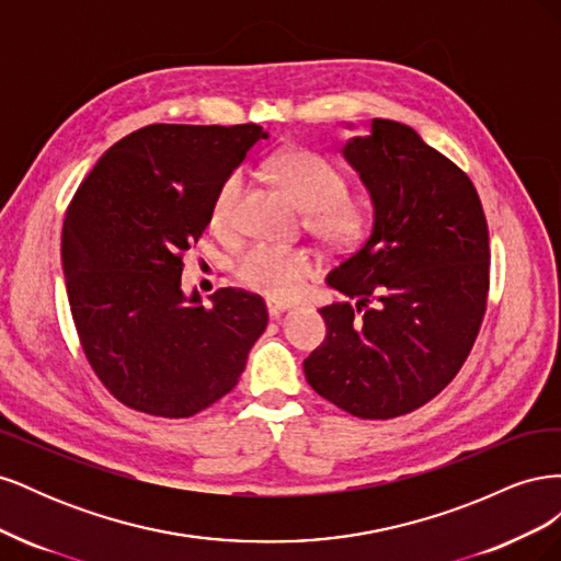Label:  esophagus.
I'll return each mask as SVG.
<instances>
[{"label":"esophagus","instance_id":"1","mask_svg":"<svg viewBox=\"0 0 561 561\" xmlns=\"http://www.w3.org/2000/svg\"><path fill=\"white\" fill-rule=\"evenodd\" d=\"M266 309H268V313H271V316H280L283 311H290V309H295V301H285V299H274V297H268V299H266Z\"/></svg>","mask_w":561,"mask_h":561}]
</instances>
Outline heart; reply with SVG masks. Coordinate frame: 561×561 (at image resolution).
Instances as JSON below:
<instances>
[{
	"mask_svg": "<svg viewBox=\"0 0 561 561\" xmlns=\"http://www.w3.org/2000/svg\"><path fill=\"white\" fill-rule=\"evenodd\" d=\"M276 180L307 210L309 229L322 241L348 245L358 241L367 227V208L358 198L346 196L342 171L325 157L307 149L283 151L271 163ZM243 171H233L219 184L210 206V225L229 231L239 222ZM320 266L318 254L304 245L252 243L236 262V276L254 293L266 297H293L304 280Z\"/></svg>",
	"mask_w": 561,
	"mask_h": 561,
	"instance_id": "obj_1",
	"label": "heart"
}]
</instances>
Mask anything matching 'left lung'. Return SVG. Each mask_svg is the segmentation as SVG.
<instances>
[{
  "mask_svg": "<svg viewBox=\"0 0 561 561\" xmlns=\"http://www.w3.org/2000/svg\"><path fill=\"white\" fill-rule=\"evenodd\" d=\"M342 154L371 201L367 239L328 274L351 301L322 307L328 336L304 375L360 419L433 400L461 369L489 293V229L470 178L421 135L371 118Z\"/></svg>",
  "mask_w": 561,
  "mask_h": 561,
  "instance_id": "8db88e82",
  "label": "left lung"
}]
</instances>
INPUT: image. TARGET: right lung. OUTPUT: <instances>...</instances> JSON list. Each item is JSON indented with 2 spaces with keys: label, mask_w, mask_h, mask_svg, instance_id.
<instances>
[{
  "label": "right lung",
  "mask_w": 561,
  "mask_h": 561,
  "mask_svg": "<svg viewBox=\"0 0 561 561\" xmlns=\"http://www.w3.org/2000/svg\"><path fill=\"white\" fill-rule=\"evenodd\" d=\"M262 126L151 124L81 182L62 225L67 299L83 353L130 410L186 419L239 383L268 322L260 295L182 293V254L210 225L219 184Z\"/></svg>",
  "instance_id": "right-lung-1"
}]
</instances>
